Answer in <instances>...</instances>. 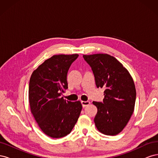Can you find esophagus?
Wrapping results in <instances>:
<instances>
[{
  "label": "esophagus",
  "mask_w": 158,
  "mask_h": 158,
  "mask_svg": "<svg viewBox=\"0 0 158 158\" xmlns=\"http://www.w3.org/2000/svg\"><path fill=\"white\" fill-rule=\"evenodd\" d=\"M81 103H82V107H85L88 106V105H89L90 102H84V101H82V102H81Z\"/></svg>",
  "instance_id": "1"
}]
</instances>
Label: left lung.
Masks as SVG:
<instances>
[{"mask_svg": "<svg viewBox=\"0 0 158 158\" xmlns=\"http://www.w3.org/2000/svg\"><path fill=\"white\" fill-rule=\"evenodd\" d=\"M91 66L97 88H105L103 103L93 102L98 108L94 123L104 135L114 136L126 127L135 109L136 88L128 71L107 54L83 55Z\"/></svg>", "mask_w": 158, "mask_h": 158, "instance_id": "left-lung-1", "label": "left lung"}]
</instances>
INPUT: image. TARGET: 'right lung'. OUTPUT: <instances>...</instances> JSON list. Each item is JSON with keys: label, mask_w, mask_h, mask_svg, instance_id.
<instances>
[{"label": "right lung", "mask_w": 158, "mask_h": 158, "mask_svg": "<svg viewBox=\"0 0 158 158\" xmlns=\"http://www.w3.org/2000/svg\"><path fill=\"white\" fill-rule=\"evenodd\" d=\"M78 54L53 55L33 72L29 84L31 112L45 135L53 138L66 136L78 121L82 106L60 95L68 88L66 76Z\"/></svg>", "instance_id": "add662e5"}]
</instances>
